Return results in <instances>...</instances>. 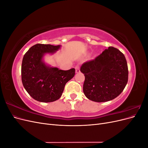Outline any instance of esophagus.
Instances as JSON below:
<instances>
[{"instance_id": "obj_1", "label": "esophagus", "mask_w": 148, "mask_h": 148, "mask_svg": "<svg viewBox=\"0 0 148 148\" xmlns=\"http://www.w3.org/2000/svg\"><path fill=\"white\" fill-rule=\"evenodd\" d=\"M75 72L76 73H79L80 72V70H79V65H77L75 66Z\"/></svg>"}]
</instances>
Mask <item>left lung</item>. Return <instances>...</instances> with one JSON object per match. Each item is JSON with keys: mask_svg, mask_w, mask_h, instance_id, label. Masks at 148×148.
<instances>
[{"mask_svg": "<svg viewBox=\"0 0 148 148\" xmlns=\"http://www.w3.org/2000/svg\"><path fill=\"white\" fill-rule=\"evenodd\" d=\"M84 74L83 92L89 100L107 102L119 96L128 78L127 62L122 52L109 47L94 60L82 65Z\"/></svg>", "mask_w": 148, "mask_h": 148, "instance_id": "1", "label": "left lung"}]
</instances>
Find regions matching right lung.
<instances>
[{"instance_id":"1","label":"right lung","mask_w":148,"mask_h":148,"mask_svg":"<svg viewBox=\"0 0 148 148\" xmlns=\"http://www.w3.org/2000/svg\"><path fill=\"white\" fill-rule=\"evenodd\" d=\"M60 46L36 44L24 55L21 64V80L26 91L34 99L51 102L61 97L66 83L75 74V69L69 70L50 67L42 60L46 53H53Z\"/></svg>"}]
</instances>
